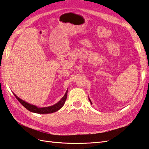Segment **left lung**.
<instances>
[{
	"label": "left lung",
	"instance_id": "obj_1",
	"mask_svg": "<svg viewBox=\"0 0 149 149\" xmlns=\"http://www.w3.org/2000/svg\"><path fill=\"white\" fill-rule=\"evenodd\" d=\"M89 102H91V103L92 104V103H91V100H89Z\"/></svg>",
	"mask_w": 149,
	"mask_h": 149
}]
</instances>
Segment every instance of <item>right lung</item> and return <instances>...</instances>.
<instances>
[{
	"mask_svg": "<svg viewBox=\"0 0 149 149\" xmlns=\"http://www.w3.org/2000/svg\"><path fill=\"white\" fill-rule=\"evenodd\" d=\"M67 92H68V90L66 91V93H65L63 97L62 98L61 100H60L56 104H55L53 106L47 107H43V108H39V107H37L35 105L29 104V103H28L25 101H23V100L19 98L15 94H14V93L13 94L15 96L16 99L21 103V104H22L24 107H25L27 110H29V111L32 112L37 113H53L58 111V110H60L61 107L63 106L64 103H65V101H66L67 100Z\"/></svg>",
	"mask_w": 149,
	"mask_h": 149,
	"instance_id": "add662e5",
	"label": "right lung"
}]
</instances>
